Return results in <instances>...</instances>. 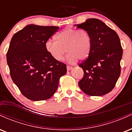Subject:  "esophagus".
<instances>
[{"mask_svg": "<svg viewBox=\"0 0 132 132\" xmlns=\"http://www.w3.org/2000/svg\"><path fill=\"white\" fill-rule=\"evenodd\" d=\"M72 69V66H67V70L68 71H70L71 69Z\"/></svg>", "mask_w": 132, "mask_h": 132, "instance_id": "obj_1", "label": "esophagus"}]
</instances>
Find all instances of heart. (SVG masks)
Here are the masks:
<instances>
[{
  "label": "heart",
  "instance_id": "heart-1",
  "mask_svg": "<svg viewBox=\"0 0 132 132\" xmlns=\"http://www.w3.org/2000/svg\"><path fill=\"white\" fill-rule=\"evenodd\" d=\"M55 38L56 41H47L45 47L48 53L57 61L63 60L66 51L67 60L70 63H75L78 60H86L91 51L92 39L86 30L68 27L57 33Z\"/></svg>",
  "mask_w": 132,
  "mask_h": 132
}]
</instances>
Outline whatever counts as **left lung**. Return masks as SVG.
Wrapping results in <instances>:
<instances>
[{
  "instance_id": "left-lung-1",
  "label": "left lung",
  "mask_w": 132,
  "mask_h": 132,
  "mask_svg": "<svg viewBox=\"0 0 132 132\" xmlns=\"http://www.w3.org/2000/svg\"><path fill=\"white\" fill-rule=\"evenodd\" d=\"M76 26L88 31L92 39L90 54L79 64L84 74L79 81V86L84 93L90 96L107 94L114 88L120 75L123 50L119 36L97 19H87Z\"/></svg>"
}]
</instances>
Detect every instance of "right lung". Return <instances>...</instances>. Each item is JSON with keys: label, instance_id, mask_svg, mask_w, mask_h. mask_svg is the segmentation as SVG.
<instances>
[{"label": "right lung", "instance_id": "add662e5", "mask_svg": "<svg viewBox=\"0 0 132 132\" xmlns=\"http://www.w3.org/2000/svg\"><path fill=\"white\" fill-rule=\"evenodd\" d=\"M58 29L30 24L12 38L7 53L10 76L22 94L31 101L51 97L60 78L67 72L66 65L54 60L45 47Z\"/></svg>", "mask_w": 132, "mask_h": 132}]
</instances>
